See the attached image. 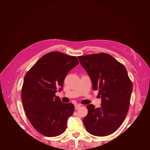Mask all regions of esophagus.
Listing matches in <instances>:
<instances>
[{
	"label": "esophagus",
	"mask_w": 150,
	"mask_h": 150,
	"mask_svg": "<svg viewBox=\"0 0 150 150\" xmlns=\"http://www.w3.org/2000/svg\"><path fill=\"white\" fill-rule=\"evenodd\" d=\"M80 106H81L80 105H75V109H76V110L78 109Z\"/></svg>",
	"instance_id": "esophagus-1"
}]
</instances>
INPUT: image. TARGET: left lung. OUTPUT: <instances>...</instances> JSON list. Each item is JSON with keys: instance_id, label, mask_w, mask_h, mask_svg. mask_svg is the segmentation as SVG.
Segmentation results:
<instances>
[{"instance_id": "left-lung-1", "label": "left lung", "mask_w": 150, "mask_h": 150, "mask_svg": "<svg viewBox=\"0 0 150 150\" xmlns=\"http://www.w3.org/2000/svg\"><path fill=\"white\" fill-rule=\"evenodd\" d=\"M88 74L94 91L98 90L100 108L88 105L84 127L91 134L106 136L119 129L127 116L132 84L125 67L111 55L100 53L78 57Z\"/></svg>"}]
</instances>
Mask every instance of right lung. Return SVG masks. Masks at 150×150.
I'll return each mask as SVG.
<instances>
[{
  "label": "right lung",
  "instance_id": "add662e5",
  "mask_svg": "<svg viewBox=\"0 0 150 150\" xmlns=\"http://www.w3.org/2000/svg\"><path fill=\"white\" fill-rule=\"evenodd\" d=\"M78 64L76 57L52 52L39 59L25 75L21 91L23 109L34 128L46 137L64 132L74 112V105L62 103L55 93L62 89L67 74Z\"/></svg>",
  "mask_w": 150,
  "mask_h": 150
}]
</instances>
